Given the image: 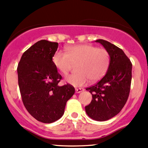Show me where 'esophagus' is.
<instances>
[{"label": "esophagus", "instance_id": "34e87169", "mask_svg": "<svg viewBox=\"0 0 148 148\" xmlns=\"http://www.w3.org/2000/svg\"><path fill=\"white\" fill-rule=\"evenodd\" d=\"M84 89L81 88H76V92H77V93H79V92L84 91Z\"/></svg>", "mask_w": 148, "mask_h": 148}]
</instances>
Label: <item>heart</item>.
<instances>
[{"mask_svg": "<svg viewBox=\"0 0 148 148\" xmlns=\"http://www.w3.org/2000/svg\"><path fill=\"white\" fill-rule=\"evenodd\" d=\"M67 53L58 50L53 55V64L63 74H68L73 64L79 62L76 74H70L65 81L74 87L83 86L89 80L96 82L106 74L110 66V55L104 48L82 44L68 47Z\"/></svg>", "mask_w": 148, "mask_h": 148, "instance_id": "obj_1", "label": "heart"}]
</instances>
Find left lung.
Here are the masks:
<instances>
[{"mask_svg": "<svg viewBox=\"0 0 148 148\" xmlns=\"http://www.w3.org/2000/svg\"><path fill=\"white\" fill-rule=\"evenodd\" d=\"M103 45L110 55L106 74L100 82L87 88L92 100L85 107L88 116L95 121H104L116 116L129 98L132 78V64L121 48L107 40H95Z\"/></svg>", "mask_w": 148, "mask_h": 148, "instance_id": "left-lung-1", "label": "left lung"}]
</instances>
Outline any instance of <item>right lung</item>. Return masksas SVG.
I'll return each mask as SVG.
<instances>
[{
	"mask_svg": "<svg viewBox=\"0 0 148 148\" xmlns=\"http://www.w3.org/2000/svg\"><path fill=\"white\" fill-rule=\"evenodd\" d=\"M58 48V43L40 40L24 52L17 66L24 107L34 118L47 124L60 119L75 92L70 84L58 85L62 76L52 61Z\"/></svg>",
	"mask_w": 148,
	"mask_h": 148,
	"instance_id": "add662e5",
	"label": "right lung"
}]
</instances>
